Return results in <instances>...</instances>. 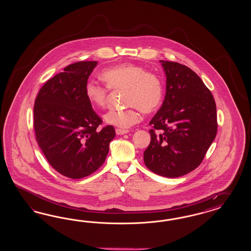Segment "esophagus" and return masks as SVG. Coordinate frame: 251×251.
<instances>
[{"label":"esophagus","mask_w":251,"mask_h":251,"mask_svg":"<svg viewBox=\"0 0 251 251\" xmlns=\"http://www.w3.org/2000/svg\"><path fill=\"white\" fill-rule=\"evenodd\" d=\"M128 132H129L128 129H116L117 135H123V134H126Z\"/></svg>","instance_id":"obj_1"}]
</instances>
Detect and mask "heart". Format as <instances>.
I'll return each instance as SVG.
<instances>
[{"label":"heart","mask_w":251,"mask_h":251,"mask_svg":"<svg viewBox=\"0 0 251 251\" xmlns=\"http://www.w3.org/2000/svg\"><path fill=\"white\" fill-rule=\"evenodd\" d=\"M101 77L109 89L125 90L126 109H110L104 115L106 124L119 129H128L139 122L138 109L152 113L158 109L164 98V84L159 77L133 64H122L102 72ZM107 88L95 81L85 84V96L93 107H104Z\"/></svg>","instance_id":"1"}]
</instances>
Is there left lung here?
I'll return each mask as SVG.
<instances>
[{
  "label": "left lung",
  "instance_id": "1",
  "mask_svg": "<svg viewBox=\"0 0 251 251\" xmlns=\"http://www.w3.org/2000/svg\"><path fill=\"white\" fill-rule=\"evenodd\" d=\"M167 77L166 96L144 152L146 167L167 177L186 175L200 166L216 136V105L211 91L191 69L160 61Z\"/></svg>",
  "mask_w": 251,
  "mask_h": 251
}]
</instances>
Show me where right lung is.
Instances as JSON below:
<instances>
[{"label": "right lung", "mask_w": 251, "mask_h": 251, "mask_svg": "<svg viewBox=\"0 0 251 251\" xmlns=\"http://www.w3.org/2000/svg\"><path fill=\"white\" fill-rule=\"evenodd\" d=\"M98 61L70 64L46 83L34 106L38 146L61 175L78 179L103 165L114 139L113 126L99 131L102 120L85 96V84Z\"/></svg>", "instance_id": "right-lung-1"}]
</instances>
